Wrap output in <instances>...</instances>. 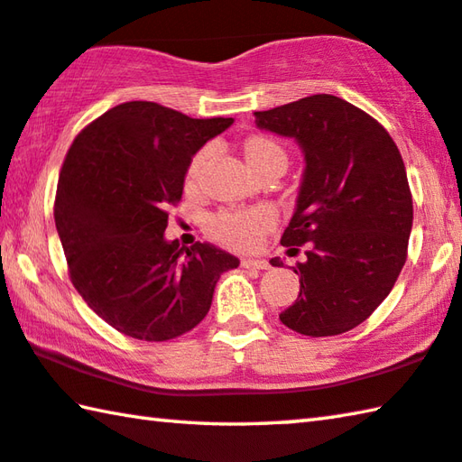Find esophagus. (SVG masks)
Instances as JSON below:
<instances>
[{"mask_svg": "<svg viewBox=\"0 0 462 462\" xmlns=\"http://www.w3.org/2000/svg\"><path fill=\"white\" fill-rule=\"evenodd\" d=\"M242 266L256 268V271H266L271 264H268V260H264V258H242Z\"/></svg>", "mask_w": 462, "mask_h": 462, "instance_id": "esophagus-1", "label": "esophagus"}]
</instances>
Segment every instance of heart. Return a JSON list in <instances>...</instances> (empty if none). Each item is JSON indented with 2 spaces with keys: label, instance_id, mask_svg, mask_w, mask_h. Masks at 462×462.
<instances>
[{
  "label": "heart",
  "instance_id": "1",
  "mask_svg": "<svg viewBox=\"0 0 462 462\" xmlns=\"http://www.w3.org/2000/svg\"><path fill=\"white\" fill-rule=\"evenodd\" d=\"M212 153V147L199 149L198 153L191 157L188 165V183H196L199 178V171L206 163V159ZM245 157L248 165L258 173L271 163H287V153L284 149L276 143L274 139L264 135H253L245 141ZM274 226V214L271 209L258 208V209H246V212H220L209 220V232L228 246L236 248H254L263 234H266Z\"/></svg>",
  "mask_w": 462,
  "mask_h": 462
}]
</instances>
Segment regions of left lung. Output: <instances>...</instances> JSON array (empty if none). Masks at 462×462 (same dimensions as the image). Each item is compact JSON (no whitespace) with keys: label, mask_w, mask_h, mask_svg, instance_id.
<instances>
[{"label":"left lung","mask_w":462,"mask_h":462,"mask_svg":"<svg viewBox=\"0 0 462 462\" xmlns=\"http://www.w3.org/2000/svg\"><path fill=\"white\" fill-rule=\"evenodd\" d=\"M254 116L260 129L292 137L305 153L297 209L281 242L309 250L292 266L300 291L281 321L309 337L346 333L390 295L406 263L414 212L400 151L374 116L333 95Z\"/></svg>","instance_id":"8db88e82"}]
</instances>
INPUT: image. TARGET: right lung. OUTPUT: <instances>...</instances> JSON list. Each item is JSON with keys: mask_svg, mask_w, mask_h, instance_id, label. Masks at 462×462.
I'll list each match as a JSON object with an SVG mask.
<instances>
[{"mask_svg": "<svg viewBox=\"0 0 462 462\" xmlns=\"http://www.w3.org/2000/svg\"><path fill=\"white\" fill-rule=\"evenodd\" d=\"M232 123L131 100L72 141L58 178L56 230L74 289L116 331L141 341L191 331L220 274L240 264L206 242L180 248L163 236L191 157Z\"/></svg>", "mask_w": 462, "mask_h": 462, "instance_id": "right-lung-1", "label": "right lung"}]
</instances>
